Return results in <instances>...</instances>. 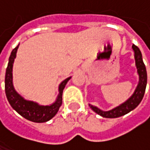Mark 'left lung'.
I'll list each match as a JSON object with an SVG mask.
<instances>
[{"label":"left lung","mask_w":150,"mask_h":150,"mask_svg":"<svg viewBox=\"0 0 150 150\" xmlns=\"http://www.w3.org/2000/svg\"><path fill=\"white\" fill-rule=\"evenodd\" d=\"M132 48L135 53V66L137 69V73L139 75V82L138 85L135 88L134 94L123 103L117 106L116 108L108 110V111H103L100 108H98L96 106L89 104V107L98 115L105 118H117L120 116H122L128 113H129L131 110L135 108L139 103L142 102L145 89H146V85H147V71H146V67L143 63L142 61V55L138 48V47L133 44Z\"/></svg>","instance_id":"8db88e82"}]
</instances>
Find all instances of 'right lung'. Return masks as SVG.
I'll list each match as a JSON object with an SVG mask.
<instances>
[{
	"label": "right lung",
	"instance_id": "add662e5",
	"mask_svg": "<svg viewBox=\"0 0 150 150\" xmlns=\"http://www.w3.org/2000/svg\"><path fill=\"white\" fill-rule=\"evenodd\" d=\"M19 45L13 49L9 56L8 68L5 75V92L8 101L11 107L25 119L34 122H45L52 119L58 112L62 103V92L71 77L65 79L59 85V95L54 103L50 105H39L33 101L25 100L15 91L13 85V64L16 57Z\"/></svg>",
	"mask_w": 150,
	"mask_h": 150
}]
</instances>
